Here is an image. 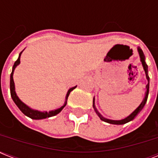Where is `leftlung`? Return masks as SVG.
Segmentation results:
<instances>
[{
  "mask_svg": "<svg viewBox=\"0 0 158 158\" xmlns=\"http://www.w3.org/2000/svg\"><path fill=\"white\" fill-rule=\"evenodd\" d=\"M138 52H139V56H140V60H141V62H142L143 67V69H144L145 74H146V78H147L148 82L147 85H146L147 91H146V93H145L144 98H143V102H141V104H140V105L139 106H138V107L136 108V109H135V110H134V111H133V112L131 113L130 115H129V116H127V117L125 118V119H123V120H109V119H106V118L103 117V116H102V115L101 114L98 112V110L96 109V107H95V103H94V102H93V106H94V110H95L96 113L99 116V118H100L102 120L105 121V122H107V123H109V124H112V125H124V124H126V123L130 122V121H131V120L135 119V116H136V115H137L140 112V111H141V110H142L143 108V106H144L145 104H146V102H147L148 96V92H149V76H148V70L147 64H146V62H145V56H144V54H143V52L142 49H141L139 47L138 48Z\"/></svg>",
  "mask_w": 158,
  "mask_h": 158,
  "instance_id": "left-lung-1",
  "label": "left lung"
}]
</instances>
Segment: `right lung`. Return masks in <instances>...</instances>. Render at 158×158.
Wrapping results in <instances>:
<instances>
[{
	"mask_svg": "<svg viewBox=\"0 0 158 158\" xmlns=\"http://www.w3.org/2000/svg\"><path fill=\"white\" fill-rule=\"evenodd\" d=\"M23 52H21L19 53V58L17 59L15 64L13 65V68H12V72L10 74V95L11 98L13 99V101L15 102V103L16 104V106H18L19 109L22 111V112L25 115H27L28 117L31 118V119H33V120H42V119H46V118L48 117H52V116H54V115H57L58 113H60L62 110V109L66 106L67 103V99H68V97H69L70 92L73 91L77 86L73 87L71 89H69V91L67 92L66 97H65V101H64V104L62 106H60V108L56 109V110H50V111H39V110H33L32 108H30L29 106L24 104L23 102L21 101L20 99L19 98L17 94L15 93V83H14V79H13V74L14 71H15V67L19 64L20 63V56L22 54Z\"/></svg>",
	"mask_w": 158,
	"mask_h": 158,
	"instance_id": "obj_1",
	"label": "right lung"
}]
</instances>
